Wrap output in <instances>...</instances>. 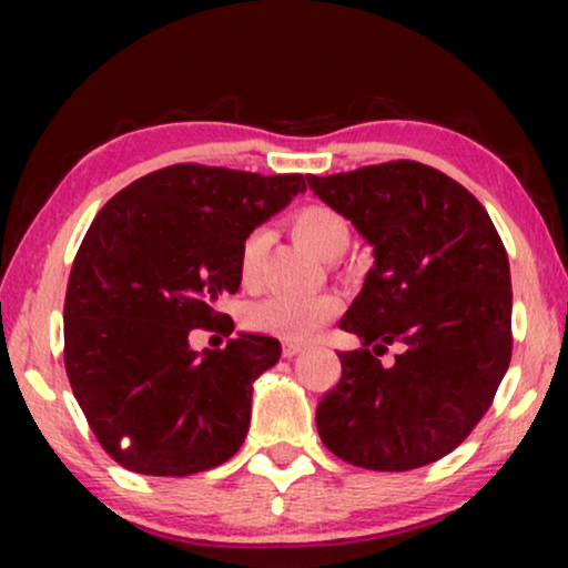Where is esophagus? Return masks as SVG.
Instances as JSON below:
<instances>
[{
	"mask_svg": "<svg viewBox=\"0 0 568 568\" xmlns=\"http://www.w3.org/2000/svg\"><path fill=\"white\" fill-rule=\"evenodd\" d=\"M302 348H305V346H302V344H292V341H286V344H284V356H290V359H292V356H297V354L302 352Z\"/></svg>",
	"mask_w": 568,
	"mask_h": 568,
	"instance_id": "esophagus-1",
	"label": "esophagus"
}]
</instances>
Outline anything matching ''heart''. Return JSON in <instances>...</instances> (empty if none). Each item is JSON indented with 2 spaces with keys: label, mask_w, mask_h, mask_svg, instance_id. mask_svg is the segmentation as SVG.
Instances as JSON below:
<instances>
[{
  "label": "heart",
  "mask_w": 568,
  "mask_h": 568,
  "mask_svg": "<svg viewBox=\"0 0 568 568\" xmlns=\"http://www.w3.org/2000/svg\"><path fill=\"white\" fill-rule=\"evenodd\" d=\"M292 232L302 245L310 247L321 258H338L346 251L348 224L338 212L328 206H302L292 214ZM268 235L263 230H255L245 237L240 247V278L245 286H253L261 276L263 255H266ZM338 300L328 297H276L261 300L247 310V325L253 331L268 333V336L284 341H305L323 328L325 323L336 315Z\"/></svg>",
  "instance_id": "heart-1"
}]
</instances>
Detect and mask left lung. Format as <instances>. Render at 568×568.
Returning a JSON list of instances; mask_svg holds the SVG:
<instances>
[{"label":"left lung","mask_w":568,"mask_h":568,"mask_svg":"<svg viewBox=\"0 0 568 568\" xmlns=\"http://www.w3.org/2000/svg\"><path fill=\"white\" fill-rule=\"evenodd\" d=\"M372 245L375 266L338 328L341 379L317 403L323 445L367 470H414L460 445L511 359V278L480 201L414 160L307 175ZM400 343L393 368L376 359Z\"/></svg>","instance_id":"obj_1"}]
</instances>
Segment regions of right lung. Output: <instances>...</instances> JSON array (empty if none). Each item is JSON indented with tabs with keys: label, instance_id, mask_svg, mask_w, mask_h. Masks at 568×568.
I'll return each mask as SVG.
<instances>
[{
	"label": "right lung",
	"instance_id": "add662e5",
	"mask_svg": "<svg viewBox=\"0 0 568 568\" xmlns=\"http://www.w3.org/2000/svg\"><path fill=\"white\" fill-rule=\"evenodd\" d=\"M305 191V178L170 165L115 193L92 220L64 300V364L108 455L144 476H191L230 460L251 426L253 383L282 356L240 333L193 352V328L240 290L245 237Z\"/></svg>",
	"mask_w": 568,
	"mask_h": 568
}]
</instances>
